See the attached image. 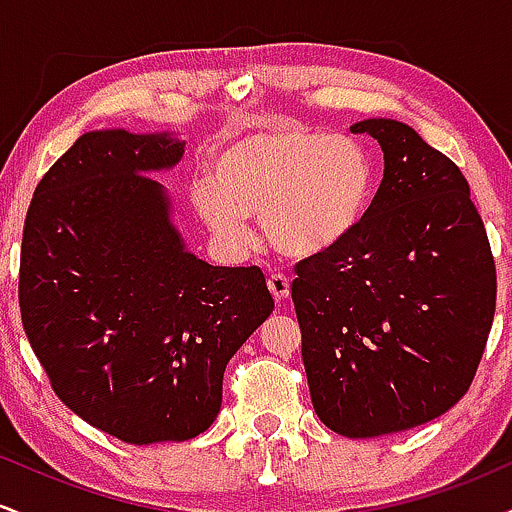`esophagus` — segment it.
<instances>
[{"label": "esophagus", "mask_w": 512, "mask_h": 512, "mask_svg": "<svg viewBox=\"0 0 512 512\" xmlns=\"http://www.w3.org/2000/svg\"><path fill=\"white\" fill-rule=\"evenodd\" d=\"M267 286H269V291H272V296L276 298V301H286V298H289V293H291V281H289V276L286 274H272L267 279Z\"/></svg>", "instance_id": "1"}]
</instances>
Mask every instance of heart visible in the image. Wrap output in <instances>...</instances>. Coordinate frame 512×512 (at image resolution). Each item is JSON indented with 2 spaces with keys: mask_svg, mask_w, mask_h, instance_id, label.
<instances>
[{
  "mask_svg": "<svg viewBox=\"0 0 512 512\" xmlns=\"http://www.w3.org/2000/svg\"><path fill=\"white\" fill-rule=\"evenodd\" d=\"M373 161L354 137L272 120L228 142L197 175L190 202L231 255L252 245L250 214L289 257H313L344 243L373 195Z\"/></svg>",
  "mask_w": 512,
  "mask_h": 512,
  "instance_id": "1",
  "label": "heart"
}]
</instances>
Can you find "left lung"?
<instances>
[{
    "instance_id": "left-lung-1",
    "label": "left lung",
    "mask_w": 512,
    "mask_h": 512,
    "mask_svg": "<svg viewBox=\"0 0 512 512\" xmlns=\"http://www.w3.org/2000/svg\"><path fill=\"white\" fill-rule=\"evenodd\" d=\"M378 139L383 182L356 231L296 264L291 298L315 414L346 438L428 424L472 385L493 313L496 264L460 168L409 125H351Z\"/></svg>"
}]
</instances>
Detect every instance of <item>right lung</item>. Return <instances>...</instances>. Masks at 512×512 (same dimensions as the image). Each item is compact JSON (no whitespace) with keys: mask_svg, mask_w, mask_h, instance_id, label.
Wrapping results in <instances>:
<instances>
[{"mask_svg":"<svg viewBox=\"0 0 512 512\" xmlns=\"http://www.w3.org/2000/svg\"><path fill=\"white\" fill-rule=\"evenodd\" d=\"M182 154L168 132L81 134L23 226L21 320L52 390L134 445L207 431L226 363L274 310L260 267H214L185 248L149 175Z\"/></svg>","mask_w":512,"mask_h":512,"instance_id":"obj_1","label":"right lung"}]
</instances>
